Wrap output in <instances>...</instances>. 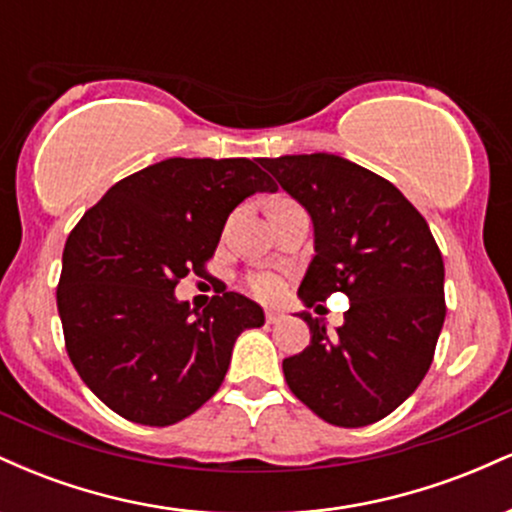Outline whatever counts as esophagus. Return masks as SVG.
Instances as JSON below:
<instances>
[{"mask_svg":"<svg viewBox=\"0 0 512 512\" xmlns=\"http://www.w3.org/2000/svg\"><path fill=\"white\" fill-rule=\"evenodd\" d=\"M264 320H267V325H276V322L284 320V313L276 308H269V310H264Z\"/></svg>","mask_w":512,"mask_h":512,"instance_id":"34e87169","label":"esophagus"}]
</instances>
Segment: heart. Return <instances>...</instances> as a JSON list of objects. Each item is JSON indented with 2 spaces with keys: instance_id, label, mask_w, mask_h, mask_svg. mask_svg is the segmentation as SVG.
<instances>
[{
  "instance_id": "1",
  "label": "heart",
  "mask_w": 512,
  "mask_h": 512,
  "mask_svg": "<svg viewBox=\"0 0 512 512\" xmlns=\"http://www.w3.org/2000/svg\"><path fill=\"white\" fill-rule=\"evenodd\" d=\"M284 286V274L272 267L252 269V272L245 276V289H248L255 298H260V301H274V298H279L281 293H284Z\"/></svg>"
}]
</instances>
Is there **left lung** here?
<instances>
[{
  "instance_id": "obj_1",
  "label": "left lung",
  "mask_w": 512,
  "mask_h": 512,
  "mask_svg": "<svg viewBox=\"0 0 512 512\" xmlns=\"http://www.w3.org/2000/svg\"><path fill=\"white\" fill-rule=\"evenodd\" d=\"M315 226V257L298 289L313 308L349 296L344 325L301 317L310 346L284 358L286 385L327 424L385 419L419 387L445 320V267L424 216L390 180L342 156L262 158Z\"/></svg>"
}]
</instances>
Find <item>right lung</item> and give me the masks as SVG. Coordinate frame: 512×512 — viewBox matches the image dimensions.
<instances>
[{
  "label": "right lung",
  "instance_id": "obj_1",
  "mask_svg": "<svg viewBox=\"0 0 512 512\" xmlns=\"http://www.w3.org/2000/svg\"><path fill=\"white\" fill-rule=\"evenodd\" d=\"M276 192L250 158H166L115 182L69 233L57 286L64 346L105 407L144 426H173L214 397L240 332L264 313L236 291L199 313L175 301L204 276L228 214Z\"/></svg>",
  "mask_w": 512,
  "mask_h": 512
}]
</instances>
